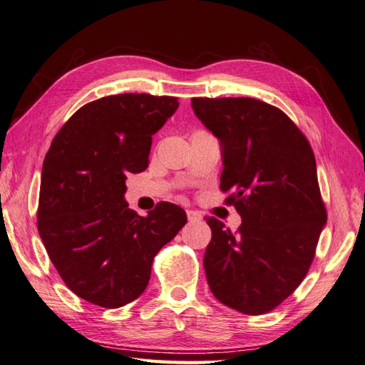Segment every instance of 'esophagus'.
Returning a JSON list of instances; mask_svg holds the SVG:
<instances>
[{"label": "esophagus", "mask_w": 365, "mask_h": 365, "mask_svg": "<svg viewBox=\"0 0 365 365\" xmlns=\"http://www.w3.org/2000/svg\"><path fill=\"white\" fill-rule=\"evenodd\" d=\"M187 219H189V222H200V220H202V216L197 212H193V210H187Z\"/></svg>", "instance_id": "1"}]
</instances>
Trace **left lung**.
<instances>
[{
	"mask_svg": "<svg viewBox=\"0 0 365 365\" xmlns=\"http://www.w3.org/2000/svg\"><path fill=\"white\" fill-rule=\"evenodd\" d=\"M219 140L220 190L242 217L237 233L207 217L204 269L220 303L247 315L269 312L300 284L327 215L311 145L279 108L257 98H192Z\"/></svg>",
	"mask_w": 365,
	"mask_h": 365,
	"instance_id": "8db88e82",
	"label": "left lung"
}]
</instances>
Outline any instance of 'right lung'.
<instances>
[{"mask_svg":"<svg viewBox=\"0 0 365 365\" xmlns=\"http://www.w3.org/2000/svg\"><path fill=\"white\" fill-rule=\"evenodd\" d=\"M176 97L118 94L86 103L54 137L42 164L38 231L65 284L115 309L138 298L155 254L185 225V212L160 202L140 216L125 201L126 175L148 169L152 135Z\"/></svg>","mask_w":365,"mask_h":365,"instance_id":"add662e5","label":"right lung"}]
</instances>
